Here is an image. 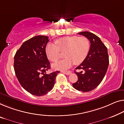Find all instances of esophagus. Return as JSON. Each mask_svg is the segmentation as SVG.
<instances>
[{"mask_svg":"<svg viewBox=\"0 0 124 124\" xmlns=\"http://www.w3.org/2000/svg\"><path fill=\"white\" fill-rule=\"evenodd\" d=\"M62 71V73H64V74H66V75H69V74H71V71H64V70H62V71Z\"/></svg>","mask_w":124,"mask_h":124,"instance_id":"34e87169","label":"esophagus"}]
</instances>
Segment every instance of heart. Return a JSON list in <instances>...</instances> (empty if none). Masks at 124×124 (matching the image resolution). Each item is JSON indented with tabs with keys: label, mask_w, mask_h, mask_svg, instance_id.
Wrapping results in <instances>:
<instances>
[{
	"label": "heart",
	"mask_w": 124,
	"mask_h": 124,
	"mask_svg": "<svg viewBox=\"0 0 124 124\" xmlns=\"http://www.w3.org/2000/svg\"><path fill=\"white\" fill-rule=\"evenodd\" d=\"M56 45L50 43L46 47L47 58L52 62H56L60 57V51L64 52L66 58L53 65L56 69H66L73 64L79 65L87 58L90 49V43L85 37L66 36L55 41Z\"/></svg>",
	"instance_id": "heart-1"
}]
</instances>
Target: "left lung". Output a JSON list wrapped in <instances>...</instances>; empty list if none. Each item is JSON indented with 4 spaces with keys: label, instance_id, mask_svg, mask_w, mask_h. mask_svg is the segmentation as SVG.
<instances>
[{
    "label": "left lung",
    "instance_id": "obj_1",
    "mask_svg": "<svg viewBox=\"0 0 124 124\" xmlns=\"http://www.w3.org/2000/svg\"><path fill=\"white\" fill-rule=\"evenodd\" d=\"M78 34L87 37L91 46L87 58L75 68L84 73L75 72L78 79L73 86L79 91L87 92L96 88L103 80L109 64L108 55L107 47L96 35L88 31Z\"/></svg>",
    "mask_w": 124,
    "mask_h": 124
}]
</instances>
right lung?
I'll return each mask as SVG.
<instances>
[{"label": "right lung", "instance_id": "add662e5", "mask_svg": "<svg viewBox=\"0 0 124 124\" xmlns=\"http://www.w3.org/2000/svg\"><path fill=\"white\" fill-rule=\"evenodd\" d=\"M49 41L46 36H36L25 41L14 56V69L19 83L31 94L42 96L53 88L56 71L46 74L50 64L46 54Z\"/></svg>", "mask_w": 124, "mask_h": 124}]
</instances>
